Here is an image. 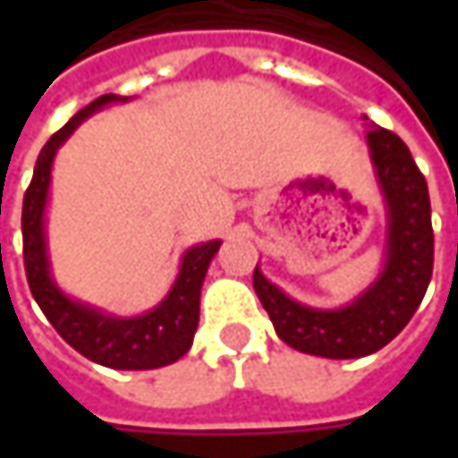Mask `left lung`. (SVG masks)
<instances>
[{
	"label": "left lung",
	"mask_w": 458,
	"mask_h": 458,
	"mask_svg": "<svg viewBox=\"0 0 458 458\" xmlns=\"http://www.w3.org/2000/svg\"><path fill=\"white\" fill-rule=\"evenodd\" d=\"M367 152L385 206V259L349 303L308 306L255 267L252 285L283 342L326 360H360L390 344L413 318L433 273L431 199L423 173L397 134L367 124Z\"/></svg>",
	"instance_id": "left-lung-1"
}]
</instances>
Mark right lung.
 Returning <instances> with one entry per match:
<instances>
[{
    "label": "right lung",
    "instance_id": "right-lung-1",
    "mask_svg": "<svg viewBox=\"0 0 458 458\" xmlns=\"http://www.w3.org/2000/svg\"><path fill=\"white\" fill-rule=\"evenodd\" d=\"M130 98L132 97L116 94L98 97L45 142L35 163L32 183L22 201L25 273L32 298L43 308L47 321L86 360L109 369H157L181 360L193 344L199 328L203 280L211 259L219 252V239L188 247L165 298L137 316H119L106 308L68 295L53 275L47 252V203L55 155L65 145V140L76 132L81 122L112 104H124Z\"/></svg>",
    "mask_w": 458,
    "mask_h": 458
}]
</instances>
